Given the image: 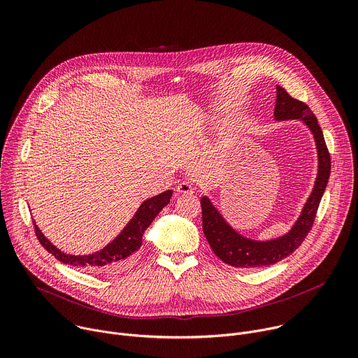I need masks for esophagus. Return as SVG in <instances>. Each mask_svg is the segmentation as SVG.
<instances>
[{
	"label": "esophagus",
	"instance_id": "obj_1",
	"mask_svg": "<svg viewBox=\"0 0 358 358\" xmlns=\"http://www.w3.org/2000/svg\"><path fill=\"white\" fill-rule=\"evenodd\" d=\"M177 191H178V194H191L194 191V187L188 181H181L177 185Z\"/></svg>",
	"mask_w": 358,
	"mask_h": 358
}]
</instances>
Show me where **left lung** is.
I'll return each mask as SVG.
<instances>
[{"label": "left lung", "instance_id": "8db88e82", "mask_svg": "<svg viewBox=\"0 0 358 358\" xmlns=\"http://www.w3.org/2000/svg\"><path fill=\"white\" fill-rule=\"evenodd\" d=\"M278 99L275 106V116L278 120L301 119L310 127L315 134L317 151H319V176L315 189L310 198L306 202L303 213L297 220L292 231L275 241L257 242L236 234L220 215V213L211 206L207 196H202V231L206 235L211 249L224 262L235 268H262L273 265L293 253L310 232L322 196L324 194L331 160L330 152L324 141L323 131L317 123L315 113L301 100L292 97L282 86H278Z\"/></svg>", "mask_w": 358, "mask_h": 358}]
</instances>
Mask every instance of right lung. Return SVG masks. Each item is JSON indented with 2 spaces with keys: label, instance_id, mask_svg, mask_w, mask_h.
I'll return each mask as SVG.
<instances>
[{
  "label": "right lung",
  "instance_id": "add662e5",
  "mask_svg": "<svg viewBox=\"0 0 358 358\" xmlns=\"http://www.w3.org/2000/svg\"><path fill=\"white\" fill-rule=\"evenodd\" d=\"M173 191L169 189L157 196H152L141 203V207L127 224V227L122 231V234L108 246H105L100 252H94L87 257H73L61 252L50 243L38 229L34 222V229L41 245L54 255V257L62 262L76 268H83L87 271H93L97 273H115L130 265L136 252L141 246V238L144 231L155 221L159 213L170 202Z\"/></svg>",
  "mask_w": 358,
  "mask_h": 358
}]
</instances>
